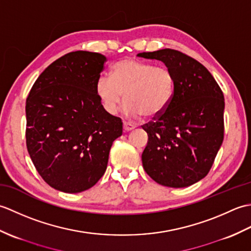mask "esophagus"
<instances>
[{"label":"esophagus","instance_id":"1","mask_svg":"<svg viewBox=\"0 0 251 251\" xmlns=\"http://www.w3.org/2000/svg\"><path fill=\"white\" fill-rule=\"evenodd\" d=\"M135 127H136L135 125L129 124V123H126V122L123 123V128H124L125 131H129V130L135 129Z\"/></svg>","mask_w":251,"mask_h":251}]
</instances>
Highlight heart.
<instances>
[{
	"label": "heart",
	"instance_id": "heart-1",
	"mask_svg": "<svg viewBox=\"0 0 251 251\" xmlns=\"http://www.w3.org/2000/svg\"><path fill=\"white\" fill-rule=\"evenodd\" d=\"M175 75L167 67L125 59L115 63L111 76L100 75L96 94L109 114H115L123 99L125 113L130 117L161 115L172 102L175 94Z\"/></svg>",
	"mask_w": 251,
	"mask_h": 251
}]
</instances>
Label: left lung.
<instances>
[{
  "label": "left lung",
  "instance_id": "obj_1",
  "mask_svg": "<svg viewBox=\"0 0 251 251\" xmlns=\"http://www.w3.org/2000/svg\"><path fill=\"white\" fill-rule=\"evenodd\" d=\"M138 57L165 63L175 75L172 102L142 126L148 145L146 173L169 188H185L205 178L222 145L225 97L211 73L183 52L165 49Z\"/></svg>",
  "mask_w": 251,
  "mask_h": 251
}]
</instances>
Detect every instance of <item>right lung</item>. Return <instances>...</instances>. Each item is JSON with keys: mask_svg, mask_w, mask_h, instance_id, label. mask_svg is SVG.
Here are the masks:
<instances>
[{"mask_svg": "<svg viewBox=\"0 0 251 251\" xmlns=\"http://www.w3.org/2000/svg\"><path fill=\"white\" fill-rule=\"evenodd\" d=\"M105 56L77 50L47 67L25 102V140L37 173L65 193L92 188L105 173L123 123L105 112L96 94Z\"/></svg>", "mask_w": 251, "mask_h": 251, "instance_id": "1", "label": "right lung"}]
</instances>
